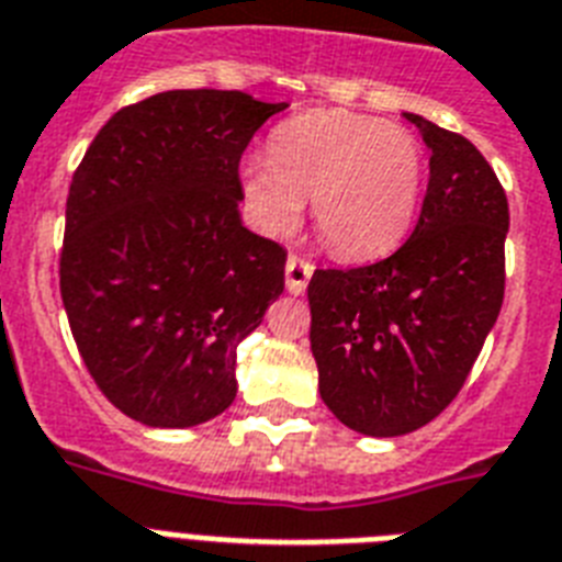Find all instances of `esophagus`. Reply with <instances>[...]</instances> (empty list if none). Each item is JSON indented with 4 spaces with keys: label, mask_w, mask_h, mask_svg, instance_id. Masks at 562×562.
I'll list each match as a JSON object with an SVG mask.
<instances>
[{
    "label": "esophagus",
    "mask_w": 562,
    "mask_h": 562,
    "mask_svg": "<svg viewBox=\"0 0 562 562\" xmlns=\"http://www.w3.org/2000/svg\"><path fill=\"white\" fill-rule=\"evenodd\" d=\"M314 273V262H308L300 254H291L289 262H285V285H289L291 294H303L308 280H312Z\"/></svg>",
    "instance_id": "esophagus-1"
}]
</instances>
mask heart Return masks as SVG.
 Wrapping results in <instances>:
<instances>
[{
    "mask_svg": "<svg viewBox=\"0 0 562 562\" xmlns=\"http://www.w3.org/2000/svg\"><path fill=\"white\" fill-rule=\"evenodd\" d=\"M424 155L398 123L346 109H312L282 121L268 158H248L241 190L259 225L285 234L312 199L328 250L372 259L398 248L422 199Z\"/></svg>",
    "mask_w": 562,
    "mask_h": 562,
    "instance_id": "heart-1",
    "label": "heart"
}]
</instances>
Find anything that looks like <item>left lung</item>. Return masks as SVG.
<instances>
[{
    "instance_id": "1",
    "label": "left lung",
    "mask_w": 562,
    "mask_h": 562,
    "mask_svg": "<svg viewBox=\"0 0 562 562\" xmlns=\"http://www.w3.org/2000/svg\"><path fill=\"white\" fill-rule=\"evenodd\" d=\"M430 147V181L409 239L308 282L312 352L326 407L363 436H404L450 407L505 296L508 199L459 132L409 115Z\"/></svg>"
}]
</instances>
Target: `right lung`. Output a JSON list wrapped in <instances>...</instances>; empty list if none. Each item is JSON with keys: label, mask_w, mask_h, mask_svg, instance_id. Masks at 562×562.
Instances as JSON below:
<instances>
[{"label": "right lung", "mask_w": 562, "mask_h": 562, "mask_svg": "<svg viewBox=\"0 0 562 562\" xmlns=\"http://www.w3.org/2000/svg\"><path fill=\"white\" fill-rule=\"evenodd\" d=\"M289 103L176 89L130 103L71 176L59 294L123 415L193 427L236 398V346L285 285V248L239 218L241 153Z\"/></svg>", "instance_id": "right-lung-1"}]
</instances>
